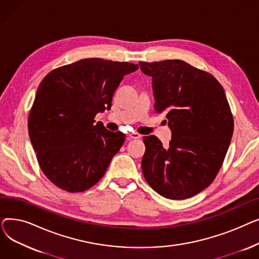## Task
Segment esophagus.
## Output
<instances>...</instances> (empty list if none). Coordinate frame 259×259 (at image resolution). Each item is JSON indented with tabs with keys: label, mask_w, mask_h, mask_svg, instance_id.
<instances>
[{
	"label": "esophagus",
	"mask_w": 259,
	"mask_h": 259,
	"mask_svg": "<svg viewBox=\"0 0 259 259\" xmlns=\"http://www.w3.org/2000/svg\"><path fill=\"white\" fill-rule=\"evenodd\" d=\"M129 137H130L131 139L138 140V139H141V138H142V135H141L140 133H138V132H130V133H129Z\"/></svg>",
	"instance_id": "34e87169"
}]
</instances>
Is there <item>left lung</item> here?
<instances>
[{
  "label": "left lung",
  "mask_w": 259,
  "mask_h": 259,
  "mask_svg": "<svg viewBox=\"0 0 259 259\" xmlns=\"http://www.w3.org/2000/svg\"><path fill=\"white\" fill-rule=\"evenodd\" d=\"M139 64L152 77L154 108L166 113L172 133L167 148L154 135L143 139L144 178L166 198L192 197L214 181L232 138L224 88L210 73L181 60Z\"/></svg>",
  "instance_id": "8db88e82"
}]
</instances>
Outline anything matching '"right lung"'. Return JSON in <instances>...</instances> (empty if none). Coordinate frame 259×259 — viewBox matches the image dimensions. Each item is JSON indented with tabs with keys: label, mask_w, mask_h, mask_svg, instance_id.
<instances>
[{
	"label": "right lung",
	"mask_w": 259,
	"mask_h": 259,
	"mask_svg": "<svg viewBox=\"0 0 259 259\" xmlns=\"http://www.w3.org/2000/svg\"><path fill=\"white\" fill-rule=\"evenodd\" d=\"M139 65L83 59L49 72L40 81L28 117L38 165L47 179L68 192H83L105 174L125 134L95 124L110 110L124 75Z\"/></svg>",
	"instance_id": "right-lung-1"
}]
</instances>
